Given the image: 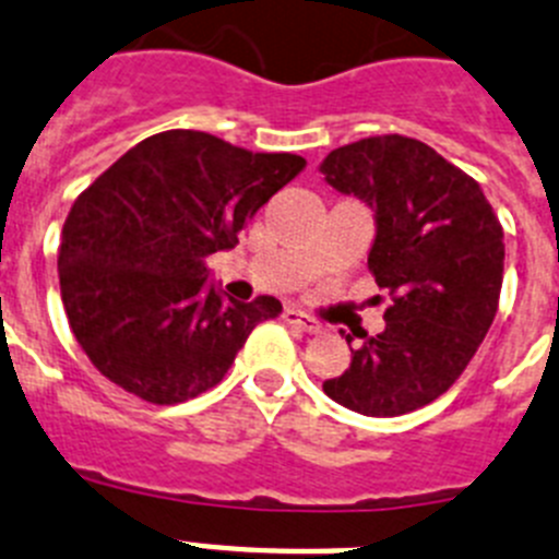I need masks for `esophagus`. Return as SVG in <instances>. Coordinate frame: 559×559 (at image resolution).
Returning <instances> with one entry per match:
<instances>
[{
    "instance_id": "34e87169",
    "label": "esophagus",
    "mask_w": 559,
    "mask_h": 559,
    "mask_svg": "<svg viewBox=\"0 0 559 559\" xmlns=\"http://www.w3.org/2000/svg\"><path fill=\"white\" fill-rule=\"evenodd\" d=\"M284 320L289 325H298L300 331H317V329H320L314 317H309V314H306V311L295 309V306H286V309H284Z\"/></svg>"
}]
</instances>
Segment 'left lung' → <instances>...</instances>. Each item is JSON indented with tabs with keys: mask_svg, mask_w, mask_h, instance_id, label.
Segmentation results:
<instances>
[{
	"mask_svg": "<svg viewBox=\"0 0 559 559\" xmlns=\"http://www.w3.org/2000/svg\"><path fill=\"white\" fill-rule=\"evenodd\" d=\"M325 183L370 205L367 267L390 292L384 331L345 334L350 367L323 381L331 401L395 417L449 390L490 331L504 278V230L481 186L429 144L370 135L331 150Z\"/></svg>",
	"mask_w": 559,
	"mask_h": 559,
	"instance_id": "1",
	"label": "left lung"
}]
</instances>
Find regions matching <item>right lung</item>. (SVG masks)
Here are the masks:
<instances>
[{"instance_id":"right-lung-1","label":"right lung","mask_w":559,"mask_h":559,"mask_svg":"<svg viewBox=\"0 0 559 559\" xmlns=\"http://www.w3.org/2000/svg\"><path fill=\"white\" fill-rule=\"evenodd\" d=\"M304 167L300 155L167 130L130 147L74 200L60 234V298L105 379L150 404H180L223 381L281 300L225 298L205 255L234 248Z\"/></svg>"}]
</instances>
